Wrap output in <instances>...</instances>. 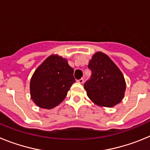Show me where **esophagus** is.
Masks as SVG:
<instances>
[{
  "mask_svg": "<svg viewBox=\"0 0 150 150\" xmlns=\"http://www.w3.org/2000/svg\"><path fill=\"white\" fill-rule=\"evenodd\" d=\"M77 83H80V84H82V83H83V78H81V79H78V80H77Z\"/></svg>",
  "mask_w": 150,
  "mask_h": 150,
  "instance_id": "34e87169",
  "label": "esophagus"
}]
</instances>
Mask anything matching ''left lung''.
<instances>
[{
  "label": "left lung",
  "instance_id": "left-lung-1",
  "mask_svg": "<svg viewBox=\"0 0 150 150\" xmlns=\"http://www.w3.org/2000/svg\"><path fill=\"white\" fill-rule=\"evenodd\" d=\"M88 67L91 77L84 83L90 100L101 107H111L122 101L125 91L122 73L109 56L98 52L92 56Z\"/></svg>",
  "mask_w": 150,
  "mask_h": 150
}]
</instances>
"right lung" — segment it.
I'll return each mask as SVG.
<instances>
[{
    "label": "right lung",
    "mask_w": 150,
    "mask_h": 150,
    "mask_svg": "<svg viewBox=\"0 0 150 150\" xmlns=\"http://www.w3.org/2000/svg\"><path fill=\"white\" fill-rule=\"evenodd\" d=\"M75 82L74 69L67 59L52 55L37 68L30 79V98L39 107L52 109L63 101Z\"/></svg>",
    "instance_id": "right-lung-1"
}]
</instances>
